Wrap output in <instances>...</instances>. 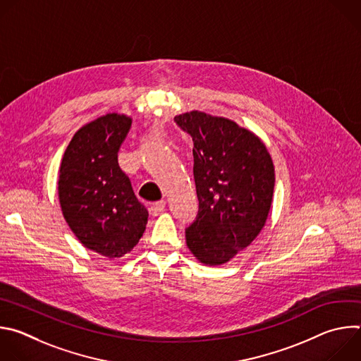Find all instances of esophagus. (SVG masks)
I'll use <instances>...</instances> for the list:
<instances>
[{
  "mask_svg": "<svg viewBox=\"0 0 361 361\" xmlns=\"http://www.w3.org/2000/svg\"><path fill=\"white\" fill-rule=\"evenodd\" d=\"M164 209H166V201L161 200V201H157V202H154V204L149 205V213L152 216H159L160 213L164 212Z\"/></svg>",
  "mask_w": 361,
  "mask_h": 361,
  "instance_id": "1",
  "label": "esophagus"
}]
</instances>
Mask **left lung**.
Masks as SVG:
<instances>
[{
	"label": "left lung",
	"mask_w": 361,
	"mask_h": 361,
	"mask_svg": "<svg viewBox=\"0 0 361 361\" xmlns=\"http://www.w3.org/2000/svg\"><path fill=\"white\" fill-rule=\"evenodd\" d=\"M192 137L198 213L185 228L197 260L230 262L259 235L274 191V166L263 141L224 117L190 111L174 117Z\"/></svg>",
	"instance_id": "8db88e82"
}]
</instances>
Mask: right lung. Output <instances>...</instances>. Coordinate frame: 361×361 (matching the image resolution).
Here are the masks:
<instances>
[{
	"label": "right lung",
	"mask_w": 361,
	"mask_h": 361,
	"mask_svg": "<svg viewBox=\"0 0 361 361\" xmlns=\"http://www.w3.org/2000/svg\"><path fill=\"white\" fill-rule=\"evenodd\" d=\"M130 128L131 118L116 113L85 124L70 141L60 167L66 221L84 247L109 259L131 251L148 220L118 166V149Z\"/></svg>",
	"instance_id": "right-lung-1"
}]
</instances>
